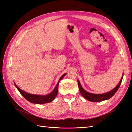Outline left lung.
Returning a JSON list of instances; mask_svg holds the SVG:
<instances>
[{"label": "left lung", "mask_w": 132, "mask_h": 132, "mask_svg": "<svg viewBox=\"0 0 132 132\" xmlns=\"http://www.w3.org/2000/svg\"><path fill=\"white\" fill-rule=\"evenodd\" d=\"M123 75H124V74H122V76L121 78V79H120L119 83H118V85H117L113 89H112L111 91H109L108 92H106V93L96 94H92V93H90V92L86 91L83 89L82 86H81L79 80H78V87H79V91L80 92L81 95H82L86 99H87L88 101H90V102H102V101L110 99L111 97H112L113 96L114 94L117 92V91L118 90V89L120 87V85H121V82H122Z\"/></svg>", "instance_id": "obj_1"}]
</instances>
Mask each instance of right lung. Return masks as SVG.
Listing matches in <instances>:
<instances>
[{"mask_svg":"<svg viewBox=\"0 0 132 132\" xmlns=\"http://www.w3.org/2000/svg\"><path fill=\"white\" fill-rule=\"evenodd\" d=\"M66 75V73L62 75L61 77L60 78V79H59L57 85L55 87L54 89H53L49 94H47L46 95L30 94L29 93H28V92L26 91H23L22 89L19 88L15 84V83H14V84H15L16 87L18 89V91L20 92V93L21 94L22 96L28 101H29V102L33 104H45L52 102V101L55 99V97L57 96L58 92L59 83H60V80L62 79Z\"/></svg>","mask_w":132,"mask_h":132,"instance_id":"obj_1","label":"right lung"}]
</instances>
